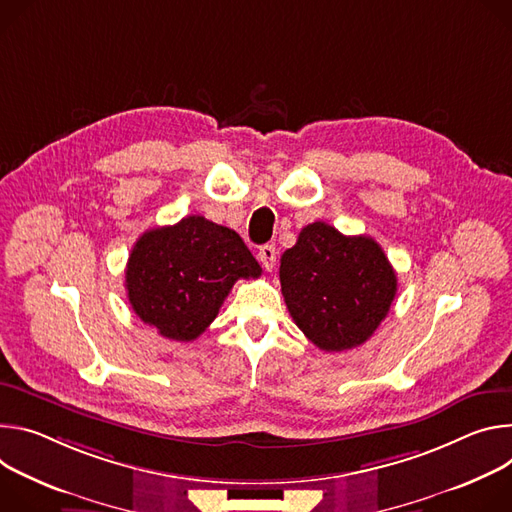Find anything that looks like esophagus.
Segmentation results:
<instances>
[{
	"instance_id": "esophagus-1",
	"label": "esophagus",
	"mask_w": 512,
	"mask_h": 512,
	"mask_svg": "<svg viewBox=\"0 0 512 512\" xmlns=\"http://www.w3.org/2000/svg\"><path fill=\"white\" fill-rule=\"evenodd\" d=\"M258 260H260V264L264 266V270H268V272H272L274 270V266H276V248L274 246H262L260 250H258Z\"/></svg>"
}]
</instances>
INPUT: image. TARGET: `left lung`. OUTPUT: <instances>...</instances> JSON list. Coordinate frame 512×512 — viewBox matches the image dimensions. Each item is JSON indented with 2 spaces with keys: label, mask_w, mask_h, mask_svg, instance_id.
Listing matches in <instances>:
<instances>
[{
  "label": "left lung",
  "mask_w": 512,
  "mask_h": 512,
  "mask_svg": "<svg viewBox=\"0 0 512 512\" xmlns=\"http://www.w3.org/2000/svg\"><path fill=\"white\" fill-rule=\"evenodd\" d=\"M280 289L297 327L323 352L352 350L378 329L396 295V272L368 236L315 221L280 258Z\"/></svg>",
  "instance_id": "8db88e82"
}]
</instances>
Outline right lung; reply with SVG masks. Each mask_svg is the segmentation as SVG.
Returning <instances> with one entry per match:
<instances>
[{
  "label": "right lung",
  "mask_w": 512,
  "mask_h": 512,
  "mask_svg": "<svg viewBox=\"0 0 512 512\" xmlns=\"http://www.w3.org/2000/svg\"><path fill=\"white\" fill-rule=\"evenodd\" d=\"M260 274L234 230L189 215L138 238L126 266V289L144 323L166 339L193 342L217 317L234 282Z\"/></svg>",
  "instance_id": "add662e5"
}]
</instances>
